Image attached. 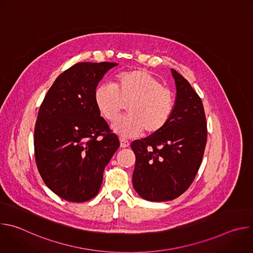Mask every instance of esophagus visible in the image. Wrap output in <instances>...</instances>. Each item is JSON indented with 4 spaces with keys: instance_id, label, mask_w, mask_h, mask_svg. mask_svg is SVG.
Listing matches in <instances>:
<instances>
[{
    "instance_id": "34e87169",
    "label": "esophagus",
    "mask_w": 253,
    "mask_h": 253,
    "mask_svg": "<svg viewBox=\"0 0 253 253\" xmlns=\"http://www.w3.org/2000/svg\"><path fill=\"white\" fill-rule=\"evenodd\" d=\"M129 145H130V142H129V141H127V140L123 139V138H120V146H121L122 148H126V147H128Z\"/></svg>"
}]
</instances>
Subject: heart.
<instances>
[{
    "mask_svg": "<svg viewBox=\"0 0 253 253\" xmlns=\"http://www.w3.org/2000/svg\"><path fill=\"white\" fill-rule=\"evenodd\" d=\"M94 102L99 113L114 121L128 103V115L118 119L114 130L124 137H135L145 132L154 135L169 122L174 112L175 98L170 89L145 70L124 71L115 77V83H103L94 91Z\"/></svg>",
    "mask_w": 253,
    "mask_h": 253,
    "instance_id": "obj_1",
    "label": "heart"
}]
</instances>
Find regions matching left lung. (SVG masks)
<instances>
[{
  "label": "left lung",
  "instance_id": "8db88e82",
  "mask_svg": "<svg viewBox=\"0 0 253 253\" xmlns=\"http://www.w3.org/2000/svg\"><path fill=\"white\" fill-rule=\"evenodd\" d=\"M171 71L177 90L171 119L160 132L131 144L136 156L133 186L149 201H169L189 188L207 141L201 98L181 74Z\"/></svg>",
  "mask_w": 253,
  "mask_h": 253
}]
</instances>
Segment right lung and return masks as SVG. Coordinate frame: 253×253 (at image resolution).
Returning a JSON list of instances; mask_svg holds the SVG:
<instances>
[{
    "label": "right lung",
    "mask_w": 253,
    "mask_h": 253,
    "mask_svg": "<svg viewBox=\"0 0 253 253\" xmlns=\"http://www.w3.org/2000/svg\"><path fill=\"white\" fill-rule=\"evenodd\" d=\"M116 65H73L55 80L40 106L34 131L36 164L45 184L65 200L95 197L104 169L120 146L94 102L98 83Z\"/></svg>",
    "instance_id": "add662e5"
}]
</instances>
